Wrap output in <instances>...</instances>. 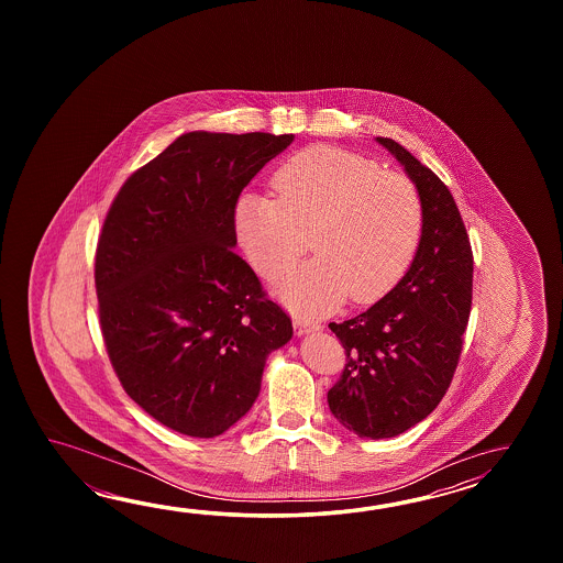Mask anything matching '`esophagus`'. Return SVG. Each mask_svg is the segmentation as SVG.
Instances as JSON below:
<instances>
[{"label":"esophagus","instance_id":"obj_1","mask_svg":"<svg viewBox=\"0 0 563 563\" xmlns=\"http://www.w3.org/2000/svg\"><path fill=\"white\" fill-rule=\"evenodd\" d=\"M294 330H296L298 335L311 334V332L320 330V323L303 320V318H294Z\"/></svg>","mask_w":563,"mask_h":563}]
</instances>
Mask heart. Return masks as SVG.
<instances>
[{
	"label": "heart",
	"instance_id": "1",
	"mask_svg": "<svg viewBox=\"0 0 563 563\" xmlns=\"http://www.w3.org/2000/svg\"><path fill=\"white\" fill-rule=\"evenodd\" d=\"M277 197L243 192L235 233L253 267L282 276L306 252L316 255L277 282L279 299L303 316L334 308L350 296L372 303L407 274L424 211L415 183L368 156L313 144L284 161L274 175Z\"/></svg>",
	"mask_w": 563,
	"mask_h": 563
}]
</instances>
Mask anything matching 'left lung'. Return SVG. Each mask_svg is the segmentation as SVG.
I'll return each instance as SVG.
<instances>
[{"label":"left lung","mask_w":563,"mask_h":563,"mask_svg":"<svg viewBox=\"0 0 563 563\" xmlns=\"http://www.w3.org/2000/svg\"><path fill=\"white\" fill-rule=\"evenodd\" d=\"M376 141L419 189L424 223L405 277L356 318L330 323L346 366L328 405L362 439L396 437L439 407L461 358L473 299V252L453 195L402 144Z\"/></svg>","instance_id":"left-lung-1"}]
</instances>
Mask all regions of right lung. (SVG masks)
I'll return each instance as SVG.
<instances>
[{"mask_svg":"<svg viewBox=\"0 0 563 563\" xmlns=\"http://www.w3.org/2000/svg\"><path fill=\"white\" fill-rule=\"evenodd\" d=\"M294 134L195 131L132 173L108 209L95 282L126 395L173 431L213 439L247 415L291 320L233 247L241 191Z\"/></svg>","mask_w":563,"mask_h":563,"instance_id":"1","label":"right lung"}]
</instances>
